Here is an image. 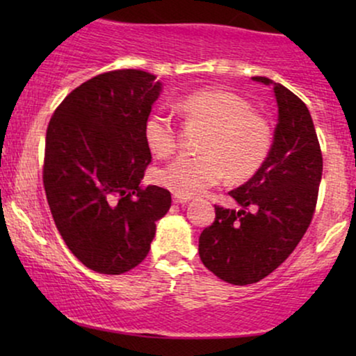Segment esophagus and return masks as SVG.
Here are the masks:
<instances>
[{"label":"esophagus","instance_id":"34e87169","mask_svg":"<svg viewBox=\"0 0 356 356\" xmlns=\"http://www.w3.org/2000/svg\"><path fill=\"white\" fill-rule=\"evenodd\" d=\"M191 199H192L191 195H182V194H174L172 195V201L175 204H186V202H189Z\"/></svg>","mask_w":356,"mask_h":356}]
</instances>
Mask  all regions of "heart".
Instances as JSON below:
<instances>
[{
  "instance_id": "heart-1",
  "label": "heart",
  "mask_w": 356,
  "mask_h": 356,
  "mask_svg": "<svg viewBox=\"0 0 356 356\" xmlns=\"http://www.w3.org/2000/svg\"><path fill=\"white\" fill-rule=\"evenodd\" d=\"M191 122L207 127L199 142L201 155H179L157 172V181L175 194L195 195L227 177L246 181L268 159L273 144L271 127L251 104L227 90L206 88L177 102ZM150 152L165 157L177 147V132L170 115L152 112L144 124Z\"/></svg>"
}]
</instances>
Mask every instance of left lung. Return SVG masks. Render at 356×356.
<instances>
[{"mask_svg": "<svg viewBox=\"0 0 356 356\" xmlns=\"http://www.w3.org/2000/svg\"><path fill=\"white\" fill-rule=\"evenodd\" d=\"M273 85L277 125L261 169L229 195L241 209L216 207V219L199 238V256L226 283L244 286L266 277L295 251L312 222L320 189L323 157L305 102Z\"/></svg>", "mask_w": 356, "mask_h": 356, "instance_id": "obj_1", "label": "left lung"}]
</instances>
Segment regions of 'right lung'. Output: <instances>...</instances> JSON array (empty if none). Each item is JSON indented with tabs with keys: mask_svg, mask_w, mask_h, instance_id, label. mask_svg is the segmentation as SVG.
Segmentation results:
<instances>
[{
	"mask_svg": "<svg viewBox=\"0 0 356 356\" xmlns=\"http://www.w3.org/2000/svg\"><path fill=\"white\" fill-rule=\"evenodd\" d=\"M162 90L152 73L113 70L72 90L53 112L43 186L65 244L92 271L122 275L149 254L170 192L142 186L152 161L144 124Z\"/></svg>",
	"mask_w": 356,
	"mask_h": 356,
	"instance_id": "1",
	"label": "right lung"
}]
</instances>
